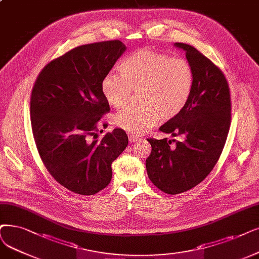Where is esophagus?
<instances>
[{
	"label": "esophagus",
	"instance_id": "esophagus-1",
	"mask_svg": "<svg viewBox=\"0 0 259 259\" xmlns=\"http://www.w3.org/2000/svg\"><path fill=\"white\" fill-rule=\"evenodd\" d=\"M128 140H130V142H136V141L139 140V138L135 135H132V134H131V135H128Z\"/></svg>",
	"mask_w": 259,
	"mask_h": 259
}]
</instances>
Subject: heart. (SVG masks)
Instances as JSON below:
<instances>
[{
	"label": "heart",
	"instance_id": "b5f03b06",
	"mask_svg": "<svg viewBox=\"0 0 259 259\" xmlns=\"http://www.w3.org/2000/svg\"><path fill=\"white\" fill-rule=\"evenodd\" d=\"M120 74L109 73L101 82L102 95L113 108H122L133 91H138V106L126 107L112 116L123 131L140 135L159 120L169 121L184 109L192 94L194 73L182 58L140 49L124 58Z\"/></svg>",
	"mask_w": 259,
	"mask_h": 259
}]
</instances>
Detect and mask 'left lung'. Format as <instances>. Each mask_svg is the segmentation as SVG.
Here are the masks:
<instances>
[{
	"label": "left lung",
	"mask_w": 259,
	"mask_h": 259,
	"mask_svg": "<svg viewBox=\"0 0 259 259\" xmlns=\"http://www.w3.org/2000/svg\"><path fill=\"white\" fill-rule=\"evenodd\" d=\"M194 73L192 94L179 115L159 131L182 141L149 138L148 177L161 191L179 194L199 185L218 161L231 125L230 88L222 71L195 48L177 42ZM176 142V147L170 143Z\"/></svg>",
	"instance_id": "left-lung-1"
}]
</instances>
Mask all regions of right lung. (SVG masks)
<instances>
[{"label": "right lung", "mask_w": 259, "mask_h": 259, "mask_svg": "<svg viewBox=\"0 0 259 259\" xmlns=\"http://www.w3.org/2000/svg\"><path fill=\"white\" fill-rule=\"evenodd\" d=\"M125 50L120 40L77 47L52 60L35 81L30 123L37 150L52 177L74 193L104 189L112 161L128 144L121 128L100 139L98 134L110 110L101 82Z\"/></svg>", "instance_id": "right-lung-1"}]
</instances>
